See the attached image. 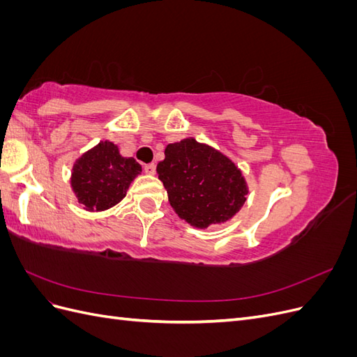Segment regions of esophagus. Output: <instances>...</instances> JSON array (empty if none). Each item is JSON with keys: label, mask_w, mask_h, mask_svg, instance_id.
Wrapping results in <instances>:
<instances>
[{"label": "esophagus", "mask_w": 357, "mask_h": 357, "mask_svg": "<svg viewBox=\"0 0 357 357\" xmlns=\"http://www.w3.org/2000/svg\"><path fill=\"white\" fill-rule=\"evenodd\" d=\"M155 171H156L155 164H147V165H144V172H146V174H149V176H153V174H155Z\"/></svg>", "instance_id": "1"}]
</instances>
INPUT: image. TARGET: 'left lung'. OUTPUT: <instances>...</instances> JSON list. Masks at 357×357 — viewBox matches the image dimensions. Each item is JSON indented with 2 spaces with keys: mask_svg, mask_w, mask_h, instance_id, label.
<instances>
[{
  "mask_svg": "<svg viewBox=\"0 0 357 357\" xmlns=\"http://www.w3.org/2000/svg\"><path fill=\"white\" fill-rule=\"evenodd\" d=\"M156 171L172 210L193 228L229 222L247 201L248 186L238 165L192 137L168 144Z\"/></svg>",
  "mask_w": 357,
  "mask_h": 357,
  "instance_id": "left-lung-1",
  "label": "left lung"
}]
</instances>
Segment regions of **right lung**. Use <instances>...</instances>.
Returning <instances> with one entry per match:
<instances>
[{"mask_svg": "<svg viewBox=\"0 0 357 357\" xmlns=\"http://www.w3.org/2000/svg\"><path fill=\"white\" fill-rule=\"evenodd\" d=\"M142 174L134 158H125L119 147L105 139L74 162L70 185L86 211H104L126 197L129 185Z\"/></svg>", "mask_w": 357, "mask_h": 357, "instance_id": "add662e5", "label": "right lung"}]
</instances>
